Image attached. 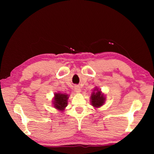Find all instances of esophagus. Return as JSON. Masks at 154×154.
I'll list each match as a JSON object with an SVG mask.
<instances>
[{
  "label": "esophagus",
  "instance_id": "34e87169",
  "mask_svg": "<svg viewBox=\"0 0 154 154\" xmlns=\"http://www.w3.org/2000/svg\"><path fill=\"white\" fill-rule=\"evenodd\" d=\"M75 91L76 93H79V92H81V89H80V87H79V86H77V85H76V86H75Z\"/></svg>",
  "mask_w": 154,
  "mask_h": 154
}]
</instances>
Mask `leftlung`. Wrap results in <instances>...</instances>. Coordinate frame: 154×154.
<instances>
[{"instance_id": "left-lung-1", "label": "left lung", "mask_w": 154, "mask_h": 154, "mask_svg": "<svg viewBox=\"0 0 154 154\" xmlns=\"http://www.w3.org/2000/svg\"><path fill=\"white\" fill-rule=\"evenodd\" d=\"M97 90V92H93L92 94H91V104L94 107H99L102 106L104 103V95L103 94H101L100 91Z\"/></svg>"}]
</instances>
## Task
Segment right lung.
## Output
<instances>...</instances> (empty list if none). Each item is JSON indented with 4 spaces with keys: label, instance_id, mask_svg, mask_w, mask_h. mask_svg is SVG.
I'll return each instance as SVG.
<instances>
[{
    "label": "right lung",
    "instance_id": "right-lung-1",
    "mask_svg": "<svg viewBox=\"0 0 154 154\" xmlns=\"http://www.w3.org/2000/svg\"><path fill=\"white\" fill-rule=\"evenodd\" d=\"M68 95L65 94L56 93L55 95L54 105V107L60 110H63L67 104Z\"/></svg>",
    "mask_w": 154,
    "mask_h": 154
}]
</instances>
